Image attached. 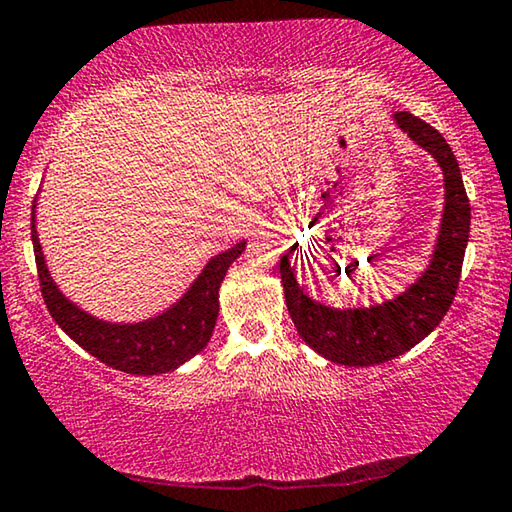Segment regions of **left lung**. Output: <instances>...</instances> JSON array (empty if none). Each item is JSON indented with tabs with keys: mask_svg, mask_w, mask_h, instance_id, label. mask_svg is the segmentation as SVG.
Returning <instances> with one entry per match:
<instances>
[{
	"mask_svg": "<svg viewBox=\"0 0 512 512\" xmlns=\"http://www.w3.org/2000/svg\"><path fill=\"white\" fill-rule=\"evenodd\" d=\"M392 120L417 147L435 158L445 179V208L426 270L383 304L333 308L308 297L292 272L290 256H281L288 313L301 340L331 363L347 367H370L397 358L442 322L456 297L469 238V199L447 140L431 124L406 111L395 113Z\"/></svg>",
	"mask_w": 512,
	"mask_h": 512,
	"instance_id": "1",
	"label": "left lung"
}]
</instances>
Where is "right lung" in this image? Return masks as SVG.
<instances>
[{
    "label": "right lung",
    "mask_w": 512,
    "mask_h": 512,
    "mask_svg": "<svg viewBox=\"0 0 512 512\" xmlns=\"http://www.w3.org/2000/svg\"><path fill=\"white\" fill-rule=\"evenodd\" d=\"M36 201L38 197L31 206V242L40 288L49 315L81 349L113 370L154 376L174 372L208 345L220 313V286L226 270L245 251L247 242L213 256L190 288L163 313L142 322H106L67 299L49 274L36 229Z\"/></svg>",
    "instance_id": "obj_1"
}]
</instances>
